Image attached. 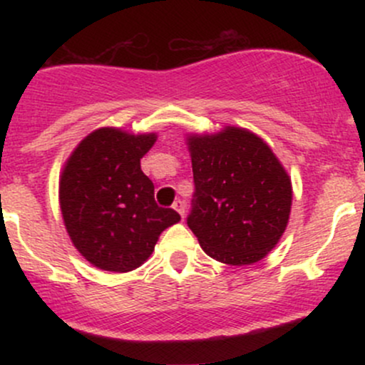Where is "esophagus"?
Returning a JSON list of instances; mask_svg holds the SVG:
<instances>
[{
    "mask_svg": "<svg viewBox=\"0 0 365 365\" xmlns=\"http://www.w3.org/2000/svg\"><path fill=\"white\" fill-rule=\"evenodd\" d=\"M173 209H175V211H177L178 215L182 216V217L185 216V204H183V200H180V199L175 200V202H173Z\"/></svg>",
    "mask_w": 365,
    "mask_h": 365,
    "instance_id": "1",
    "label": "esophagus"
}]
</instances>
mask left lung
I'll list each match as a JSON object with an SVG mask.
<instances>
[{"label": "left lung", "instance_id": "1", "mask_svg": "<svg viewBox=\"0 0 365 365\" xmlns=\"http://www.w3.org/2000/svg\"><path fill=\"white\" fill-rule=\"evenodd\" d=\"M195 192L187 217L209 257L249 266L274 249L288 225L292 182L261 137L225 127L188 135Z\"/></svg>", "mask_w": 365, "mask_h": 365}]
</instances>
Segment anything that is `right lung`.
Listing matches in <instances>:
<instances>
[{
  "label": "right lung",
  "instance_id": "1",
  "mask_svg": "<svg viewBox=\"0 0 365 365\" xmlns=\"http://www.w3.org/2000/svg\"><path fill=\"white\" fill-rule=\"evenodd\" d=\"M156 133L103 127L66 159L60 177V207L75 249L103 271L128 273L149 259L159 235L180 215L159 207L140 159Z\"/></svg>",
  "mask_w": 365,
  "mask_h": 365
}]
</instances>
